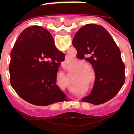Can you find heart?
I'll use <instances>...</instances> for the list:
<instances>
[{"mask_svg":"<svg viewBox=\"0 0 134 134\" xmlns=\"http://www.w3.org/2000/svg\"><path fill=\"white\" fill-rule=\"evenodd\" d=\"M79 68L80 69H82V70H82L81 72V73L83 75H86L88 73V65L86 63H85V62H80V63H79Z\"/></svg>","mask_w":134,"mask_h":134,"instance_id":"obj_1","label":"heart"}]
</instances>
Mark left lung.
Listing matches in <instances>:
<instances>
[{"mask_svg": "<svg viewBox=\"0 0 134 134\" xmlns=\"http://www.w3.org/2000/svg\"><path fill=\"white\" fill-rule=\"evenodd\" d=\"M72 45L78 58L93 67L95 81L93 90L82 101L99 105L113 98L125 82V65L119 48L103 27L86 24L74 35Z\"/></svg>", "mask_w": 134, "mask_h": 134, "instance_id": "8db88e82", "label": "left lung"}]
</instances>
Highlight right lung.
<instances>
[{
	"label": "right lung",
	"instance_id": "add662e5",
	"mask_svg": "<svg viewBox=\"0 0 134 134\" xmlns=\"http://www.w3.org/2000/svg\"><path fill=\"white\" fill-rule=\"evenodd\" d=\"M65 55L55 48L53 37L41 26L26 28L10 53V82L27 102L47 106L66 100L56 85L57 72Z\"/></svg>",
	"mask_w": 134,
	"mask_h": 134
}]
</instances>
